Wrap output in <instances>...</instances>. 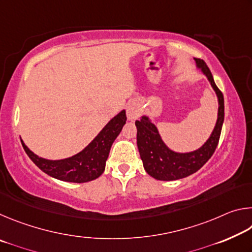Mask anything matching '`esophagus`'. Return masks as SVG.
Instances as JSON below:
<instances>
[{
  "mask_svg": "<svg viewBox=\"0 0 252 252\" xmlns=\"http://www.w3.org/2000/svg\"><path fill=\"white\" fill-rule=\"evenodd\" d=\"M140 113H141V109H140V105L138 103H135V102H132V103H129V105L126 106L127 120H135V119L140 116Z\"/></svg>",
  "mask_w": 252,
  "mask_h": 252,
  "instance_id": "34e87169",
  "label": "esophagus"
}]
</instances>
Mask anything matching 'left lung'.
Instances as JSON below:
<instances>
[{"label": "left lung", "mask_w": 252, "mask_h": 252, "mask_svg": "<svg viewBox=\"0 0 252 252\" xmlns=\"http://www.w3.org/2000/svg\"><path fill=\"white\" fill-rule=\"evenodd\" d=\"M198 69L207 76L218 97V118L215 129L201 147L190 152H176L163 142L151 119L143 116L135 121L136 144L143 167L149 176L161 181H173L197 172L212 157L218 146L224 120L223 94L217 87L210 70L203 60L194 59Z\"/></svg>", "instance_id": "obj_1"}]
</instances>
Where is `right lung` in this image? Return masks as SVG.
I'll use <instances>...</instances> for the list:
<instances>
[{"label": "right lung", "instance_id": "1", "mask_svg": "<svg viewBox=\"0 0 252 252\" xmlns=\"http://www.w3.org/2000/svg\"><path fill=\"white\" fill-rule=\"evenodd\" d=\"M126 122V110H122L106 123L82 151L61 160H48L36 156L21 140L24 151L42 171L61 181L83 183L94 180L103 173L110 149Z\"/></svg>", "mask_w": 252, "mask_h": 252}]
</instances>
